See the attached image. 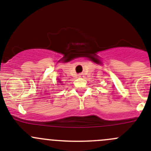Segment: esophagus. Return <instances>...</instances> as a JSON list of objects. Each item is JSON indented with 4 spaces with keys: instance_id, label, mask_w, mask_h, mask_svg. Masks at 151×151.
Listing matches in <instances>:
<instances>
[{
    "instance_id": "esophagus-1",
    "label": "esophagus",
    "mask_w": 151,
    "mask_h": 151,
    "mask_svg": "<svg viewBox=\"0 0 151 151\" xmlns=\"http://www.w3.org/2000/svg\"><path fill=\"white\" fill-rule=\"evenodd\" d=\"M79 77H82V76H83V74H79Z\"/></svg>"
}]
</instances>
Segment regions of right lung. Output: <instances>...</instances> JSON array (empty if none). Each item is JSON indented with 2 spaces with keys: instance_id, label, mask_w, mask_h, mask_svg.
<instances>
[{
  "instance_id": "add662e5",
  "label": "right lung",
  "mask_w": 151,
  "mask_h": 151,
  "mask_svg": "<svg viewBox=\"0 0 151 151\" xmlns=\"http://www.w3.org/2000/svg\"><path fill=\"white\" fill-rule=\"evenodd\" d=\"M59 80V81H58V82H59V83H62V81H60V80ZM61 84H63V83H61Z\"/></svg>"
}]
</instances>
